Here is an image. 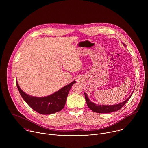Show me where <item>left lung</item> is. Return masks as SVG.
<instances>
[{"label": "left lung", "mask_w": 148, "mask_h": 148, "mask_svg": "<svg viewBox=\"0 0 148 148\" xmlns=\"http://www.w3.org/2000/svg\"><path fill=\"white\" fill-rule=\"evenodd\" d=\"M123 45L125 46V44H123ZM134 91H133L132 93L131 94V95L125 101H124L122 102L119 103L111 105L96 104V103L91 102L90 100V99L88 98V95L86 93L84 92V95H85V98H86V102L87 104V106L90 110H91L92 111L97 112V113L106 114V113H110V112H115V111L119 110L130 99V98H131V95H132V94L134 92Z\"/></svg>", "instance_id": "left-lung-1"}]
</instances>
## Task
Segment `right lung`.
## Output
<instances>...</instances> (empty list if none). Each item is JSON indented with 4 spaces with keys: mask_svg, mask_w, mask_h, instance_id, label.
<instances>
[{
    "mask_svg": "<svg viewBox=\"0 0 148 148\" xmlns=\"http://www.w3.org/2000/svg\"><path fill=\"white\" fill-rule=\"evenodd\" d=\"M75 82V81H73L57 92L43 97L29 95L21 90L17 81L16 84L21 96L33 110L40 114L50 115L61 111L64 107L69 92Z\"/></svg>",
    "mask_w": 148,
    "mask_h": 148,
    "instance_id": "add662e5",
    "label": "right lung"
}]
</instances>
